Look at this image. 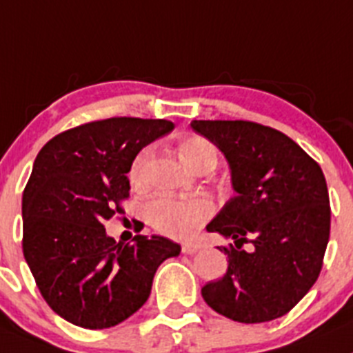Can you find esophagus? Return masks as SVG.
<instances>
[{
    "label": "esophagus",
    "instance_id": "esophagus-1",
    "mask_svg": "<svg viewBox=\"0 0 353 353\" xmlns=\"http://www.w3.org/2000/svg\"><path fill=\"white\" fill-rule=\"evenodd\" d=\"M182 251L185 254H194V253H197V251H199V246H196V244H183Z\"/></svg>",
    "mask_w": 353,
    "mask_h": 353
}]
</instances>
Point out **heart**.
Here are the masks:
<instances>
[{
	"label": "heart",
	"instance_id": "1",
	"mask_svg": "<svg viewBox=\"0 0 353 353\" xmlns=\"http://www.w3.org/2000/svg\"><path fill=\"white\" fill-rule=\"evenodd\" d=\"M179 152L183 163L196 173L213 170L216 166V149L213 147V143L201 137L183 140L179 147ZM147 159H149V152L145 150L133 164V180H139L142 176ZM211 214H213V203L203 196L189 197V199L161 196L150 201L145 210L147 221L154 229L170 237H176V239H187L192 236Z\"/></svg>",
	"mask_w": 353,
	"mask_h": 353
}]
</instances>
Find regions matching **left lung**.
I'll return each mask as SVG.
<instances>
[{
	"mask_svg": "<svg viewBox=\"0 0 353 353\" xmlns=\"http://www.w3.org/2000/svg\"><path fill=\"white\" fill-rule=\"evenodd\" d=\"M227 159L230 197L206 225L234 244L223 277L204 301L244 324L286 315L317 281L330 241V194L321 166L296 142L250 121H192ZM250 243V250L242 244Z\"/></svg>",
	"mask_w": 353,
	"mask_h": 353,
	"instance_id": "1",
	"label": "left lung"
}]
</instances>
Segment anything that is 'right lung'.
<instances>
[{"label":"right lung","mask_w":353,"mask_h":353,"mask_svg":"<svg viewBox=\"0 0 353 353\" xmlns=\"http://www.w3.org/2000/svg\"><path fill=\"white\" fill-rule=\"evenodd\" d=\"M166 119L110 117L53 137L23 189V258L55 314L85 330L126 321L147 301L154 274L180 244L163 236H107L103 221L130 196L137 154L168 135Z\"/></svg>","instance_id":"right-lung-1"}]
</instances>
